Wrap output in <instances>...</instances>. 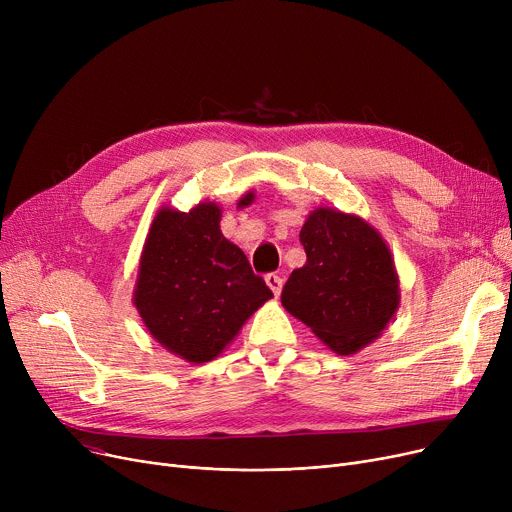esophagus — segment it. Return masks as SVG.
Instances as JSON below:
<instances>
[{
    "instance_id": "esophagus-1",
    "label": "esophagus",
    "mask_w": 512,
    "mask_h": 512,
    "mask_svg": "<svg viewBox=\"0 0 512 512\" xmlns=\"http://www.w3.org/2000/svg\"><path fill=\"white\" fill-rule=\"evenodd\" d=\"M265 284L272 288L274 297H280V292H282V284H284L282 276H278V274H267V276H265Z\"/></svg>"
}]
</instances>
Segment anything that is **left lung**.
Segmentation results:
<instances>
[{
	"label": "left lung",
	"mask_w": 512,
	"mask_h": 512,
	"mask_svg": "<svg viewBox=\"0 0 512 512\" xmlns=\"http://www.w3.org/2000/svg\"><path fill=\"white\" fill-rule=\"evenodd\" d=\"M307 263L284 284L282 305L338 355L373 342L398 309V274L380 232L359 215L315 209L301 228Z\"/></svg>",
	"instance_id": "left-lung-1"
}]
</instances>
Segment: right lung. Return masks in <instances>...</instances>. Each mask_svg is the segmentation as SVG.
Here are the masks:
<instances>
[{
  "instance_id": "right-lung-1",
  "label": "right lung",
  "mask_w": 512,
  "mask_h": 512,
  "mask_svg": "<svg viewBox=\"0 0 512 512\" xmlns=\"http://www.w3.org/2000/svg\"><path fill=\"white\" fill-rule=\"evenodd\" d=\"M253 193L240 201H251ZM222 209L161 207L149 228L134 307L151 336L188 363H207L234 340L272 290L220 230Z\"/></svg>"
}]
</instances>
